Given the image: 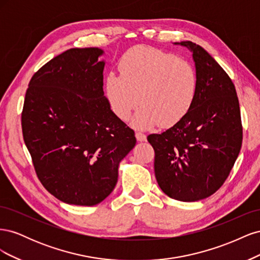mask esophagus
<instances>
[{"instance_id":"obj_1","label":"esophagus","mask_w":260,"mask_h":260,"mask_svg":"<svg viewBox=\"0 0 260 260\" xmlns=\"http://www.w3.org/2000/svg\"><path fill=\"white\" fill-rule=\"evenodd\" d=\"M136 138H137V140L139 141V142H144V141H146V136L144 135V133H142V132H137L136 133Z\"/></svg>"}]
</instances>
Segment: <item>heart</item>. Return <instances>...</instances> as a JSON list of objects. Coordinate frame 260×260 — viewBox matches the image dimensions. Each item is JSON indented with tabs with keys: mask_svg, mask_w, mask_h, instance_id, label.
Wrapping results in <instances>:
<instances>
[{
	"mask_svg": "<svg viewBox=\"0 0 260 260\" xmlns=\"http://www.w3.org/2000/svg\"><path fill=\"white\" fill-rule=\"evenodd\" d=\"M120 75L108 73L104 91L113 113L137 129L160 123L171 127L190 112L198 93V74L190 62L177 55L149 46L125 52L118 64Z\"/></svg>",
	"mask_w": 260,
	"mask_h": 260,
	"instance_id": "b5f03b06",
	"label": "heart"
}]
</instances>
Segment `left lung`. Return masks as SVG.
Listing matches in <instances>:
<instances>
[{"label": "left lung", "mask_w": 260, "mask_h": 260, "mask_svg": "<svg viewBox=\"0 0 260 260\" xmlns=\"http://www.w3.org/2000/svg\"><path fill=\"white\" fill-rule=\"evenodd\" d=\"M192 52L198 93L183 119L149 135L157 182L169 198L196 202L224 183L242 146L239 99L230 77L202 46L176 42Z\"/></svg>", "instance_id": "1"}]
</instances>
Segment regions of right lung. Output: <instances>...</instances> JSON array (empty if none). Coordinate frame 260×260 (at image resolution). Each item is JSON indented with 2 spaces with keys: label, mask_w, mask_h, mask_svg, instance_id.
Instances as JSON below:
<instances>
[{
  "label": "right lung",
  "mask_w": 260,
  "mask_h": 260,
  "mask_svg": "<svg viewBox=\"0 0 260 260\" xmlns=\"http://www.w3.org/2000/svg\"><path fill=\"white\" fill-rule=\"evenodd\" d=\"M104 51L70 49L32 76L21 113L37 176L57 200L93 206L113 192L118 166L135 147V131L103 91Z\"/></svg>",
  "instance_id": "right-lung-1"
}]
</instances>
